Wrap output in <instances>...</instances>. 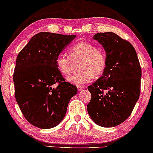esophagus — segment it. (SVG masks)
Returning a JSON list of instances; mask_svg holds the SVG:
<instances>
[{
  "label": "esophagus",
  "mask_w": 153,
  "mask_h": 153,
  "mask_svg": "<svg viewBox=\"0 0 153 153\" xmlns=\"http://www.w3.org/2000/svg\"><path fill=\"white\" fill-rule=\"evenodd\" d=\"M85 88V87L84 86H77V90L79 91H81L82 90H83V89Z\"/></svg>",
  "instance_id": "obj_1"
}]
</instances>
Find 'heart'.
Returning <instances> with one entry per match:
<instances>
[{
    "label": "heart",
    "mask_w": 153,
    "mask_h": 153,
    "mask_svg": "<svg viewBox=\"0 0 153 153\" xmlns=\"http://www.w3.org/2000/svg\"><path fill=\"white\" fill-rule=\"evenodd\" d=\"M69 57L59 55L56 59V66L60 73L67 76L71 73L73 62H78L79 71L67 78L69 83L82 86L90 82L92 77L97 78L102 74L107 66V56L103 50L96 48L91 42L81 41L68 50Z\"/></svg>",
    "instance_id": "obj_1"
}]
</instances>
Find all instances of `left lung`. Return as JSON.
<instances>
[{
	"mask_svg": "<svg viewBox=\"0 0 153 153\" xmlns=\"http://www.w3.org/2000/svg\"><path fill=\"white\" fill-rule=\"evenodd\" d=\"M93 39L105 51L107 66L89 86L92 97L87 112L96 124L113 127L131 115L140 95L142 70L133 45L114 32L97 33Z\"/></svg>",
	"mask_w": 153,
	"mask_h": 153,
	"instance_id": "left-lung-1",
	"label": "left lung"
}]
</instances>
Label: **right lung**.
Segmentation results:
<instances>
[{
	"mask_svg": "<svg viewBox=\"0 0 153 153\" xmlns=\"http://www.w3.org/2000/svg\"><path fill=\"white\" fill-rule=\"evenodd\" d=\"M75 37L39 32L17 56L13 76L15 97L22 114L36 127L59 124L70 100L77 93L76 86L65 82L56 66V58Z\"/></svg>",
	"mask_w": 153,
	"mask_h": 153,
	"instance_id": "1",
	"label": "right lung"
}]
</instances>
